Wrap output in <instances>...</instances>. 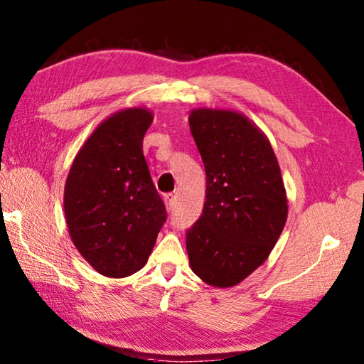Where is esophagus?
<instances>
[{"mask_svg": "<svg viewBox=\"0 0 364 364\" xmlns=\"http://www.w3.org/2000/svg\"><path fill=\"white\" fill-rule=\"evenodd\" d=\"M164 202H165V207H167V210L171 211V208H173V196L165 194L164 196Z\"/></svg>", "mask_w": 364, "mask_h": 364, "instance_id": "1", "label": "esophagus"}]
</instances>
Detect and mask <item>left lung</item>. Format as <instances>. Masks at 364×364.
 Returning a JSON list of instances; mask_svg holds the SVG:
<instances>
[{
	"instance_id": "8db88e82",
	"label": "left lung",
	"mask_w": 364,
	"mask_h": 364,
	"mask_svg": "<svg viewBox=\"0 0 364 364\" xmlns=\"http://www.w3.org/2000/svg\"><path fill=\"white\" fill-rule=\"evenodd\" d=\"M189 127L207 175L202 216L186 232L189 266L207 285L230 288L279 240L288 216L285 184L270 141L245 114L197 108Z\"/></svg>"
}]
</instances>
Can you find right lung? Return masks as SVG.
<instances>
[{
    "instance_id": "add662e5",
    "label": "right lung",
    "mask_w": 364,
    "mask_h": 364,
    "mask_svg": "<svg viewBox=\"0 0 364 364\" xmlns=\"http://www.w3.org/2000/svg\"><path fill=\"white\" fill-rule=\"evenodd\" d=\"M148 108L121 109L79 149L65 183L70 237L98 274L122 279L140 270L167 220L143 156L153 122Z\"/></svg>"
}]
</instances>
